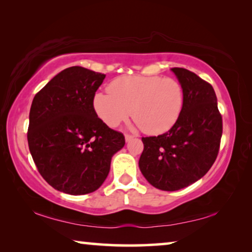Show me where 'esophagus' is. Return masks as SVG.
Listing matches in <instances>:
<instances>
[{
	"instance_id": "34e87169",
	"label": "esophagus",
	"mask_w": 252,
	"mask_h": 252,
	"mask_svg": "<svg viewBox=\"0 0 252 252\" xmlns=\"http://www.w3.org/2000/svg\"><path fill=\"white\" fill-rule=\"evenodd\" d=\"M134 138V135H131V134H126V142H129V141H131L132 139Z\"/></svg>"
}]
</instances>
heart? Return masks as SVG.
<instances>
[{
  "mask_svg": "<svg viewBox=\"0 0 252 252\" xmlns=\"http://www.w3.org/2000/svg\"><path fill=\"white\" fill-rule=\"evenodd\" d=\"M96 93L93 108L102 122L116 127L130 114L144 133L157 135L176 125L183 108V89L177 80L161 76L126 75Z\"/></svg>",
  "mask_w": 252,
  "mask_h": 252,
  "instance_id": "b5f03b06",
  "label": "heart"
}]
</instances>
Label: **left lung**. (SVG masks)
<instances>
[{
	"instance_id": "1",
	"label": "left lung",
	"mask_w": 252,
	"mask_h": 252,
	"mask_svg": "<svg viewBox=\"0 0 252 252\" xmlns=\"http://www.w3.org/2000/svg\"><path fill=\"white\" fill-rule=\"evenodd\" d=\"M183 89V108L171 129L142 138L139 167L157 189L176 191L192 185L215 163L222 117L212 85L183 67L171 69Z\"/></svg>"
}]
</instances>
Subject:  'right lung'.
I'll use <instances>...</instances> for the list:
<instances>
[{"label":"right lung","instance_id":"1","mask_svg":"<svg viewBox=\"0 0 252 252\" xmlns=\"http://www.w3.org/2000/svg\"><path fill=\"white\" fill-rule=\"evenodd\" d=\"M105 74L71 66L34 96L28 142L37 171L61 192L87 194L108 177L126 139L97 118L93 97Z\"/></svg>","mask_w":252,"mask_h":252}]
</instances>
